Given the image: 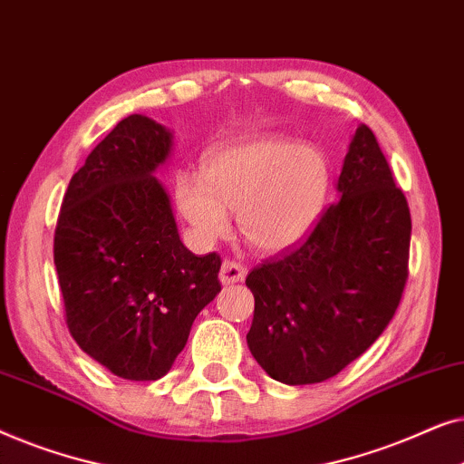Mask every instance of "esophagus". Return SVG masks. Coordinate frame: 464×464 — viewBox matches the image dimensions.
<instances>
[{"label": "esophagus", "mask_w": 464, "mask_h": 464, "mask_svg": "<svg viewBox=\"0 0 464 464\" xmlns=\"http://www.w3.org/2000/svg\"><path fill=\"white\" fill-rule=\"evenodd\" d=\"M246 276V268L240 262H234V259H226L224 266H221L219 278L224 285H232V283H240L245 281Z\"/></svg>", "instance_id": "esophagus-1"}]
</instances>
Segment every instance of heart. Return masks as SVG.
<instances>
[{"instance_id": "b5f03b06", "label": "heart", "mask_w": 464, "mask_h": 464, "mask_svg": "<svg viewBox=\"0 0 464 464\" xmlns=\"http://www.w3.org/2000/svg\"><path fill=\"white\" fill-rule=\"evenodd\" d=\"M327 189L329 162L316 145L262 135L213 151L205 177L181 173L175 198L207 243L230 232L227 211H234L243 237L256 249L275 253L313 227Z\"/></svg>"}]
</instances>
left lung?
Masks as SVG:
<instances>
[{
	"label": "left lung",
	"instance_id": "1",
	"mask_svg": "<svg viewBox=\"0 0 464 464\" xmlns=\"http://www.w3.org/2000/svg\"><path fill=\"white\" fill-rule=\"evenodd\" d=\"M338 192L302 243L246 275V344L283 384L323 382L361 357L408 283L410 207L370 126L354 132Z\"/></svg>",
	"mask_w": 464,
	"mask_h": 464
}]
</instances>
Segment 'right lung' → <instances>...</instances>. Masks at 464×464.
<instances>
[{
  "label": "right lung",
  "mask_w": 464,
  "mask_h": 464,
  "mask_svg": "<svg viewBox=\"0 0 464 464\" xmlns=\"http://www.w3.org/2000/svg\"><path fill=\"white\" fill-rule=\"evenodd\" d=\"M170 145L154 120L132 113L118 122L69 181L54 230L69 334L113 376L137 382L170 370L221 291V257L183 246L154 177Z\"/></svg>",
  "instance_id": "add662e5"
}]
</instances>
